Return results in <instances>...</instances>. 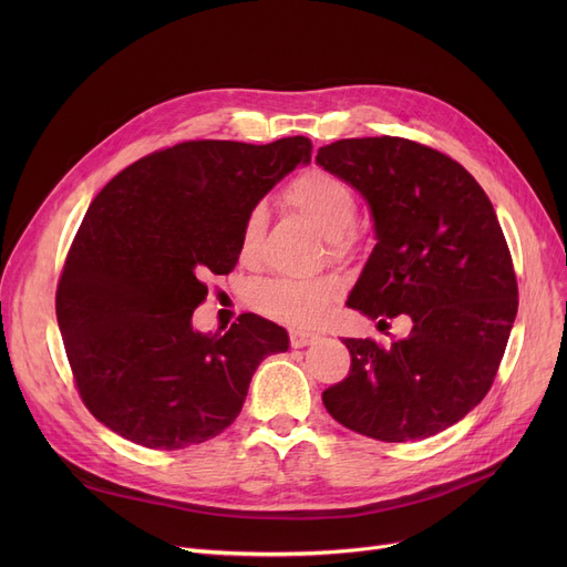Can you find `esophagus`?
<instances>
[{"instance_id":"esophagus-1","label":"esophagus","mask_w":567,"mask_h":567,"mask_svg":"<svg viewBox=\"0 0 567 567\" xmlns=\"http://www.w3.org/2000/svg\"><path fill=\"white\" fill-rule=\"evenodd\" d=\"M317 338H319V336H317V333H310V331H299V329L289 331V340H291V347H293V349H303V347L312 344Z\"/></svg>"}]
</instances>
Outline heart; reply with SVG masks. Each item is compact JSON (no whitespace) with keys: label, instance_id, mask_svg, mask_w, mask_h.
Masks as SVG:
<instances>
[{"label":"heart","instance_id":"b5f03b06","mask_svg":"<svg viewBox=\"0 0 567 567\" xmlns=\"http://www.w3.org/2000/svg\"><path fill=\"white\" fill-rule=\"evenodd\" d=\"M285 202L321 236L329 238L336 255L351 246V227L355 223V214H359V199L342 178L323 169H308L287 186ZM264 223V206H255L241 229V257L248 259L255 252ZM340 289L342 287L336 278H276L257 285L250 293V301L268 317L289 323H312L329 310Z\"/></svg>","mask_w":567,"mask_h":567}]
</instances>
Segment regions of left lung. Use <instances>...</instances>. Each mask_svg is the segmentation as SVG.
<instances>
[{"label":"left lung","instance_id":"8db88e82","mask_svg":"<svg viewBox=\"0 0 567 567\" xmlns=\"http://www.w3.org/2000/svg\"><path fill=\"white\" fill-rule=\"evenodd\" d=\"M317 165L359 190L377 246L347 306L411 317L402 340H342L351 372L321 400L377 441L449 430L483 402L517 317V278L494 206L453 158L404 137L326 144ZM379 321V323H381Z\"/></svg>","mask_w":567,"mask_h":567}]
</instances>
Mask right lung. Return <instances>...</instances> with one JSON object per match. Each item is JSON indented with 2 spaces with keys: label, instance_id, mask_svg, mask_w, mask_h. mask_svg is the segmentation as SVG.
I'll list each match as a JSON object with an SVG mask.
<instances>
[{
  "label": "right lung",
  "instance_id": "right-lung-1",
  "mask_svg": "<svg viewBox=\"0 0 567 567\" xmlns=\"http://www.w3.org/2000/svg\"><path fill=\"white\" fill-rule=\"evenodd\" d=\"M310 152L301 135L182 142L128 165L89 204L56 285V321L99 423L178 451L236 421L259 363L289 349L287 331L241 315L227 333H199L193 312L202 280L236 266L246 216Z\"/></svg>",
  "mask_w": 567,
  "mask_h": 567
}]
</instances>
